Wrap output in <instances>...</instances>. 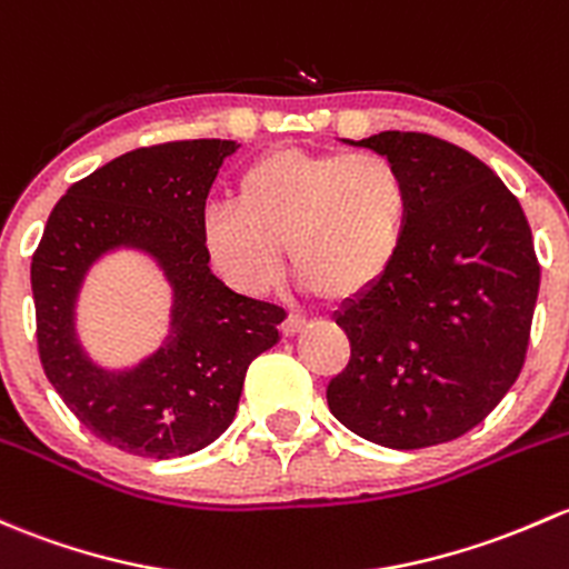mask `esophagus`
Masks as SVG:
<instances>
[{"label": "esophagus", "mask_w": 569, "mask_h": 569, "mask_svg": "<svg viewBox=\"0 0 569 569\" xmlns=\"http://www.w3.org/2000/svg\"><path fill=\"white\" fill-rule=\"evenodd\" d=\"M302 330H305V321L297 319V316H289V319L280 325V335H283V338H295V335H300Z\"/></svg>", "instance_id": "34e87169"}]
</instances>
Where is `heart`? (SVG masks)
Returning <instances> with one entry per match:
<instances>
[{
    "mask_svg": "<svg viewBox=\"0 0 569 569\" xmlns=\"http://www.w3.org/2000/svg\"><path fill=\"white\" fill-rule=\"evenodd\" d=\"M234 207L209 209L201 220V250L231 289L269 295L286 248L302 291L346 305L398 264L415 190L385 154L278 147L239 171Z\"/></svg>",
    "mask_w": 569,
    "mask_h": 569,
    "instance_id": "obj_1",
    "label": "heart"
}]
</instances>
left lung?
<instances>
[{
	"mask_svg": "<svg viewBox=\"0 0 569 569\" xmlns=\"http://www.w3.org/2000/svg\"><path fill=\"white\" fill-rule=\"evenodd\" d=\"M349 143L406 171L415 218L392 272L335 316L351 357L327 403L373 445H445L521 373L540 291L531 229L507 184L456 143L400 130Z\"/></svg>",
	"mask_w": 569,
	"mask_h": 569,
	"instance_id": "8db88e82",
	"label": "left lung"
}]
</instances>
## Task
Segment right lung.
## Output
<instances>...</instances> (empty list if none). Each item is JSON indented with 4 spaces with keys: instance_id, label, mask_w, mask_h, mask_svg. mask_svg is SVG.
Segmentation results:
<instances>
[{
    "instance_id": "1",
    "label": "right lung",
    "mask_w": 569,
    "mask_h": 569,
    "mask_svg": "<svg viewBox=\"0 0 569 569\" xmlns=\"http://www.w3.org/2000/svg\"><path fill=\"white\" fill-rule=\"evenodd\" d=\"M234 141L141 147L70 184L32 256L38 351L48 381L81 426L143 458L212 445L237 415L248 365L278 343L283 308L237 295L201 250L209 188ZM113 247H139L176 289L167 343L130 371H103L74 340L86 269Z\"/></svg>"
}]
</instances>
